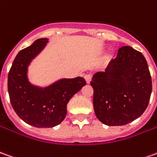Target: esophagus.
Masks as SVG:
<instances>
[{
    "label": "esophagus",
    "mask_w": 157,
    "mask_h": 157,
    "mask_svg": "<svg viewBox=\"0 0 157 157\" xmlns=\"http://www.w3.org/2000/svg\"><path fill=\"white\" fill-rule=\"evenodd\" d=\"M85 79H86V82L89 84V83H90V81H91V74H90V73L86 74V76H85Z\"/></svg>",
    "instance_id": "1"
}]
</instances>
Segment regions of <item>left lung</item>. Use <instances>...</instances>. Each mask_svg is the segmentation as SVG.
Masks as SVG:
<instances>
[{
	"label": "left lung",
	"mask_w": 157,
	"mask_h": 157,
	"mask_svg": "<svg viewBox=\"0 0 157 157\" xmlns=\"http://www.w3.org/2000/svg\"><path fill=\"white\" fill-rule=\"evenodd\" d=\"M98 119L109 126L124 125L138 118L150 102L152 81L144 56L130 47L118 49L105 71L91 81Z\"/></svg>",
	"instance_id": "8db88e82"
}]
</instances>
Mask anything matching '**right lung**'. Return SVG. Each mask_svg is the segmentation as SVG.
<instances>
[{"label": "right lung", "mask_w": 157, "mask_h": 157, "mask_svg": "<svg viewBox=\"0 0 157 157\" xmlns=\"http://www.w3.org/2000/svg\"><path fill=\"white\" fill-rule=\"evenodd\" d=\"M47 42V39H39L19 52L7 78L13 109L25 123L37 128H51L59 124L66 117L69 100L86 85L82 77L62 78L45 88L33 86L28 81L27 67Z\"/></svg>", "instance_id": "obj_1"}]
</instances>
